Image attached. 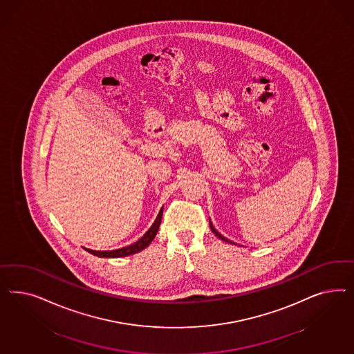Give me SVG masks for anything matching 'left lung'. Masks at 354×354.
<instances>
[{"instance_id": "8db88e82", "label": "left lung", "mask_w": 354, "mask_h": 354, "mask_svg": "<svg viewBox=\"0 0 354 354\" xmlns=\"http://www.w3.org/2000/svg\"><path fill=\"white\" fill-rule=\"evenodd\" d=\"M209 225H210V228H212V231L214 232L215 235L218 236L221 240H223V241H225V243H230V244H235L234 241H231V240H228V239H225V236L221 235L214 228V225H212V221H209Z\"/></svg>"}]
</instances>
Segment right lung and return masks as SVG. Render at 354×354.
<instances>
[{
	"instance_id": "obj_1",
	"label": "right lung",
	"mask_w": 354,
	"mask_h": 354,
	"mask_svg": "<svg viewBox=\"0 0 354 354\" xmlns=\"http://www.w3.org/2000/svg\"><path fill=\"white\" fill-rule=\"evenodd\" d=\"M162 213H163V207L160 210V213L157 215L154 223L151 225L149 230L136 243L131 244L129 247L120 248V249H115V250H92V249H86V248H84V249H86L88 253H91L93 256L104 258L126 257V256H129V254L139 253L140 250H142V249L148 247L150 243L153 241V239L157 235L158 228H160V225H161Z\"/></svg>"
}]
</instances>
